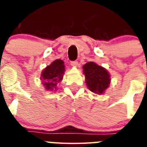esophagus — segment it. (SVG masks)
<instances>
[{
	"mask_svg": "<svg viewBox=\"0 0 147 147\" xmlns=\"http://www.w3.org/2000/svg\"><path fill=\"white\" fill-rule=\"evenodd\" d=\"M71 65L73 67H77L78 65V61H73V62H71Z\"/></svg>",
	"mask_w": 147,
	"mask_h": 147,
	"instance_id": "esophagus-1",
	"label": "esophagus"
}]
</instances>
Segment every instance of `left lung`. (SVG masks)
Returning <instances> with one entry per match:
<instances>
[{
  "label": "left lung",
  "instance_id": "1",
  "mask_svg": "<svg viewBox=\"0 0 147 147\" xmlns=\"http://www.w3.org/2000/svg\"><path fill=\"white\" fill-rule=\"evenodd\" d=\"M85 76V82L88 89L97 94H101L109 87L111 77L108 71L93 62H89L82 66Z\"/></svg>",
  "mask_w": 147,
  "mask_h": 147
}]
</instances>
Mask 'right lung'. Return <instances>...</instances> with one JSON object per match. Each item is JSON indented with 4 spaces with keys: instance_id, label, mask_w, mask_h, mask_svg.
I'll return each instance as SVG.
<instances>
[{
    "instance_id": "right-lung-1",
    "label": "right lung",
    "mask_w": 147,
    "mask_h": 147,
    "mask_svg": "<svg viewBox=\"0 0 147 147\" xmlns=\"http://www.w3.org/2000/svg\"><path fill=\"white\" fill-rule=\"evenodd\" d=\"M64 71V62L61 59L53 61L49 65L45 68L40 78L45 88L50 92L55 89L58 83L62 80Z\"/></svg>"
}]
</instances>
